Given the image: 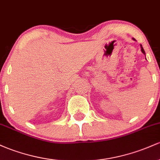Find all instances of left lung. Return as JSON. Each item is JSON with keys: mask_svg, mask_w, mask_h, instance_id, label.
<instances>
[{"mask_svg": "<svg viewBox=\"0 0 160 160\" xmlns=\"http://www.w3.org/2000/svg\"><path fill=\"white\" fill-rule=\"evenodd\" d=\"M133 40H135V38H133ZM141 52H142L145 55V52H144V49H143V47H142V46H141Z\"/></svg>", "mask_w": 160, "mask_h": 160, "instance_id": "1", "label": "left lung"}]
</instances>
